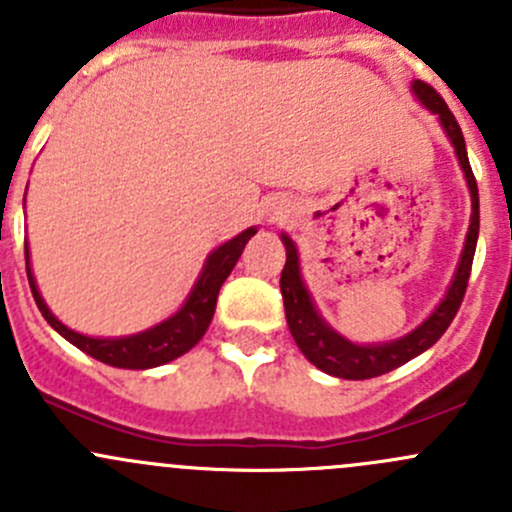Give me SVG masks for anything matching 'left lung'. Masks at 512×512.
<instances>
[{
	"instance_id": "8db88e82",
	"label": "left lung",
	"mask_w": 512,
	"mask_h": 512,
	"mask_svg": "<svg viewBox=\"0 0 512 512\" xmlns=\"http://www.w3.org/2000/svg\"><path fill=\"white\" fill-rule=\"evenodd\" d=\"M411 91H414L416 101L421 103L423 108H428L433 116H438V123H441L448 141H451L453 151H456L458 165H461L468 190H471V225H468L466 242H463L461 260H458L456 272H453L451 287L446 289V294H443V299L438 302V307L418 324L414 332L379 344H356L352 339L344 337V334H339L334 327H329L327 319L319 314L307 285H304L297 245H294V240L287 232H282L287 262L280 277V289L282 299H285V317L289 324V332H292L299 352L307 356L317 369H322L324 374H332L337 376V379H374V376L386 374V371L399 369L401 364H406V361H411L414 356L431 349L433 344L443 337V332L451 327L453 317H456L458 307H461L463 302V294H466L468 277H471L473 255H476L478 245L480 210L478 185L476 178H473L471 163H468L463 131L461 126H458L456 118H453V113L448 111L446 101H443L431 86L416 79L414 84H411Z\"/></svg>"
}]
</instances>
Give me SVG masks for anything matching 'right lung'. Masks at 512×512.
<instances>
[{
    "mask_svg": "<svg viewBox=\"0 0 512 512\" xmlns=\"http://www.w3.org/2000/svg\"><path fill=\"white\" fill-rule=\"evenodd\" d=\"M257 232V227H247L240 235L232 240L223 242L215 247L205 260L203 270H200L198 280H195L193 289H190L188 299L183 307L168 319L158 322L156 327L146 329V332L128 334V337H89V334H79L74 329L66 327L64 322L54 317L49 307H46L44 297H41L39 287H36L32 262H29V245L24 242V257H27V277L29 287H32L34 302L39 312L44 314L46 322L66 339L81 349L84 354L94 356V359L103 361L108 366H118V369H153V366H163L168 361L178 359L185 352L195 347L208 332L210 322H213L215 304H218V292L232 272V267L240 260L242 250H245L247 240Z\"/></svg>",
    "mask_w": 512,
    "mask_h": 512,
    "instance_id": "obj_1",
    "label": "right lung"
}]
</instances>
